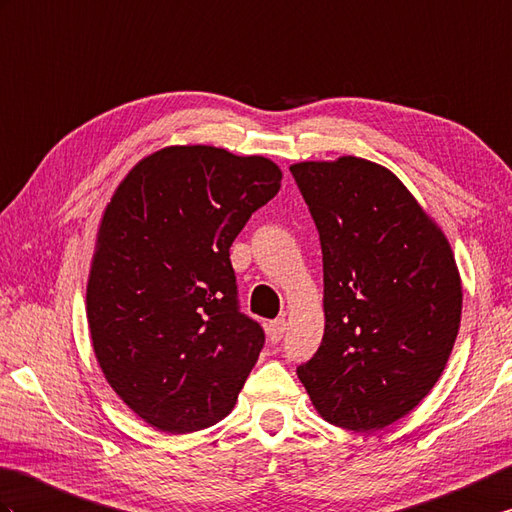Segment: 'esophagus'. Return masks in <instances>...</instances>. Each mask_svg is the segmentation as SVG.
Instances as JSON below:
<instances>
[{
    "label": "esophagus",
    "mask_w": 512,
    "mask_h": 512,
    "mask_svg": "<svg viewBox=\"0 0 512 512\" xmlns=\"http://www.w3.org/2000/svg\"><path fill=\"white\" fill-rule=\"evenodd\" d=\"M285 329H288V320H285V318L272 320V323L268 325V338H270V342H279L283 338V334H285Z\"/></svg>",
    "instance_id": "34e87169"
}]
</instances>
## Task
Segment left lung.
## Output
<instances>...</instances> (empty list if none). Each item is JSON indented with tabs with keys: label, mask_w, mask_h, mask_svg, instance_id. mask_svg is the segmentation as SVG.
I'll return each mask as SVG.
<instances>
[{
	"label": "left lung",
	"mask_w": 512,
	"mask_h": 512,
	"mask_svg": "<svg viewBox=\"0 0 512 512\" xmlns=\"http://www.w3.org/2000/svg\"><path fill=\"white\" fill-rule=\"evenodd\" d=\"M290 172L316 222L325 283L323 342L296 375L327 423L384 430L427 397L454 349V251L384 165L347 154Z\"/></svg>",
	"instance_id": "obj_1"
}]
</instances>
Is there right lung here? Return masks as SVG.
<instances>
[{
  "mask_svg": "<svg viewBox=\"0 0 512 512\" xmlns=\"http://www.w3.org/2000/svg\"><path fill=\"white\" fill-rule=\"evenodd\" d=\"M281 178L259 154L168 146L124 176L102 213L87 279L93 353L159 432L229 417L253 371L264 331L237 312L229 248Z\"/></svg>",
  "mask_w": 512,
  "mask_h": 512,
  "instance_id": "add662e5",
  "label": "right lung"
}]
</instances>
